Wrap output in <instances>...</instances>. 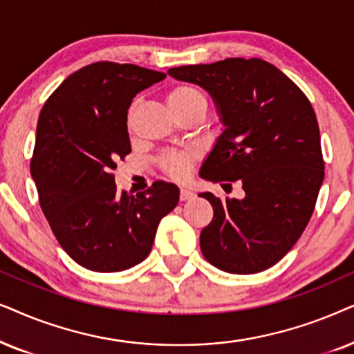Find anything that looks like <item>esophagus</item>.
I'll return each instance as SVG.
<instances>
[{"label":"esophagus","mask_w":354,"mask_h":354,"mask_svg":"<svg viewBox=\"0 0 354 354\" xmlns=\"http://www.w3.org/2000/svg\"><path fill=\"white\" fill-rule=\"evenodd\" d=\"M192 197H194V192H191L189 189H185V187H183V189L180 191V201H181V202L191 201Z\"/></svg>","instance_id":"34e87169"}]
</instances>
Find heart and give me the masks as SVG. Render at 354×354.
Returning a JSON list of instances; mask_svg holds the SVG:
<instances>
[{"label": "heart", "mask_w": 354, "mask_h": 354, "mask_svg": "<svg viewBox=\"0 0 354 354\" xmlns=\"http://www.w3.org/2000/svg\"><path fill=\"white\" fill-rule=\"evenodd\" d=\"M167 102L173 113L183 111L186 108L199 105V103L205 105L204 95L197 88L189 86L173 87L168 92ZM194 160V150H169V152H165L160 157V168L163 169L165 174L173 178V180H185V178L189 176Z\"/></svg>", "instance_id": "b5f03b06"}]
</instances>
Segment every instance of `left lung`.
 <instances>
[{
    "label": "left lung",
    "mask_w": 354,
    "mask_h": 354,
    "mask_svg": "<svg viewBox=\"0 0 354 354\" xmlns=\"http://www.w3.org/2000/svg\"><path fill=\"white\" fill-rule=\"evenodd\" d=\"M178 81L209 92L223 133L201 167V178L243 185V199L202 192L214 218L201 233V251L228 273H257L295 246L314 212L324 181L315 113L301 88L259 58L168 69Z\"/></svg>",
    "instance_id": "8db88e82"
}]
</instances>
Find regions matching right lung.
Returning a JSON list of instances; mask_svg holds the SVG:
<instances>
[{
    "instance_id": "1",
    "label": "right lung",
    "mask_w": 354,
    "mask_h": 354,
    "mask_svg": "<svg viewBox=\"0 0 354 354\" xmlns=\"http://www.w3.org/2000/svg\"><path fill=\"white\" fill-rule=\"evenodd\" d=\"M167 77L110 61L75 71L45 102L30 174L61 248L93 272H121L149 256L160 220L180 189L157 181L147 191L118 192L116 162L131 152L133 98Z\"/></svg>"
}]
</instances>
